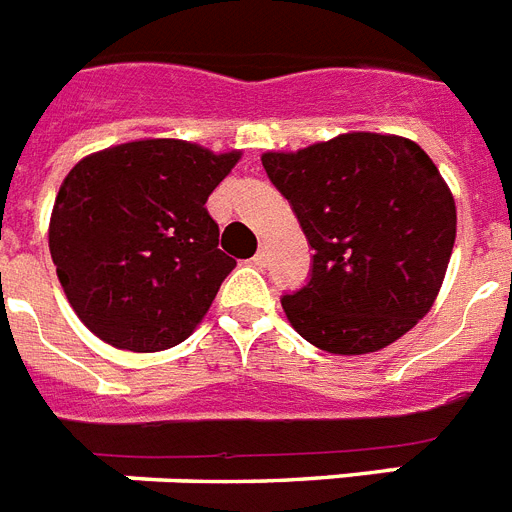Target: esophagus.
Here are the masks:
<instances>
[{
	"mask_svg": "<svg viewBox=\"0 0 512 512\" xmlns=\"http://www.w3.org/2000/svg\"><path fill=\"white\" fill-rule=\"evenodd\" d=\"M267 261H269L267 245H259V251H256V256H253V264H256V267H264Z\"/></svg>",
	"mask_w": 512,
	"mask_h": 512,
	"instance_id": "obj_1",
	"label": "esophagus"
}]
</instances>
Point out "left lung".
Masks as SVG:
<instances>
[{
	"label": "left lung",
	"instance_id": "8db88e82",
	"mask_svg": "<svg viewBox=\"0 0 512 512\" xmlns=\"http://www.w3.org/2000/svg\"><path fill=\"white\" fill-rule=\"evenodd\" d=\"M261 163L314 248L309 285L282 298L293 330L341 357L410 333L439 296L457 235L452 190L423 147L349 132Z\"/></svg>",
	"mask_w": 512,
	"mask_h": 512
}]
</instances>
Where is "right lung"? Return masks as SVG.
Returning <instances> with one entry per match:
<instances>
[{"mask_svg": "<svg viewBox=\"0 0 512 512\" xmlns=\"http://www.w3.org/2000/svg\"><path fill=\"white\" fill-rule=\"evenodd\" d=\"M240 155L153 137L97 150L68 171L49 253L68 304L100 341L147 354L203 322L235 269L206 200Z\"/></svg>", "mask_w": 512, "mask_h": 512, "instance_id": "add662e5", "label": "right lung"}]
</instances>
